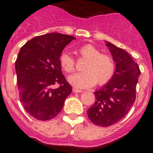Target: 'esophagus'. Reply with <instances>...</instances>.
<instances>
[{"instance_id":"esophagus-1","label":"esophagus","mask_w":153,"mask_h":153,"mask_svg":"<svg viewBox=\"0 0 153 153\" xmlns=\"http://www.w3.org/2000/svg\"><path fill=\"white\" fill-rule=\"evenodd\" d=\"M73 92H74V93H82V92H83V91H81V90H79V89L73 88Z\"/></svg>"}]
</instances>
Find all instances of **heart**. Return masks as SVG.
<instances>
[{
    "label": "heart",
    "mask_w": 153,
    "mask_h": 153,
    "mask_svg": "<svg viewBox=\"0 0 153 153\" xmlns=\"http://www.w3.org/2000/svg\"><path fill=\"white\" fill-rule=\"evenodd\" d=\"M79 56L86 62L82 66L84 71L69 77L70 83L79 88H87L95 85L102 86L109 82L115 73L116 65L111 55L102 53L92 44H86L78 49ZM60 67L66 73L75 70V60L69 53L63 51L59 55Z\"/></svg>",
    "instance_id": "b5f03b06"
}]
</instances>
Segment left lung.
Returning a JSON list of instances; mask_svg holds the SVG:
<instances>
[{"label": "left lung", "mask_w": 153, "mask_h": 153, "mask_svg": "<svg viewBox=\"0 0 153 153\" xmlns=\"http://www.w3.org/2000/svg\"><path fill=\"white\" fill-rule=\"evenodd\" d=\"M113 59L116 62L115 73L109 82L94 92L96 101L87 110L94 124L108 127L117 123L128 114L136 99V87L140 74L137 63L123 49L109 42Z\"/></svg>", "instance_id": "8db88e82"}]
</instances>
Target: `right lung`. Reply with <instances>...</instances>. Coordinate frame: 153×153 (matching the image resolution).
<instances>
[{
	"mask_svg": "<svg viewBox=\"0 0 153 153\" xmlns=\"http://www.w3.org/2000/svg\"><path fill=\"white\" fill-rule=\"evenodd\" d=\"M74 39L68 35L48 33L27 41L18 53L15 67L20 102L37 120L55 117L71 93L59 59L66 45ZM55 85L59 86L57 88Z\"/></svg>",
	"mask_w": 153,
	"mask_h": 153,
	"instance_id": "add662e5",
	"label": "right lung"
}]
</instances>
